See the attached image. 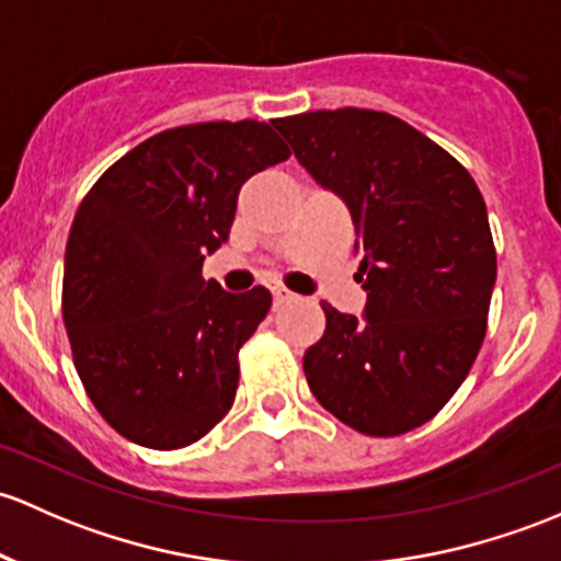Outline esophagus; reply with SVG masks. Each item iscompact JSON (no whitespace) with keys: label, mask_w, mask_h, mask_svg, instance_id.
I'll use <instances>...</instances> for the list:
<instances>
[{"label":"esophagus","mask_w":561,"mask_h":561,"mask_svg":"<svg viewBox=\"0 0 561 561\" xmlns=\"http://www.w3.org/2000/svg\"><path fill=\"white\" fill-rule=\"evenodd\" d=\"M293 298H296V296H293L290 290H285V287H276V290H274V306H285V304H290Z\"/></svg>","instance_id":"34e87169"}]
</instances>
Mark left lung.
I'll return each instance as SVG.
<instances>
[{"label": "left lung", "mask_w": 561, "mask_h": 561, "mask_svg": "<svg viewBox=\"0 0 561 561\" xmlns=\"http://www.w3.org/2000/svg\"><path fill=\"white\" fill-rule=\"evenodd\" d=\"M274 126L350 206L368 293L363 320L322 300L325 333L306 350V381L357 433H409L449 403L486 335L497 255L479 185L387 112L317 110Z\"/></svg>", "instance_id": "8db88e82"}]
</instances>
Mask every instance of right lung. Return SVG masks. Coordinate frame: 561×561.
<instances>
[{
	"label": "right lung",
	"instance_id": "obj_1",
	"mask_svg": "<svg viewBox=\"0 0 561 561\" xmlns=\"http://www.w3.org/2000/svg\"><path fill=\"white\" fill-rule=\"evenodd\" d=\"M287 158L268 123H193L141 141L82 198L64 325L88 398L123 438L182 449L231 411L271 293H226L202 265L228 241L241 185Z\"/></svg>",
	"mask_w": 561,
	"mask_h": 561
}]
</instances>
